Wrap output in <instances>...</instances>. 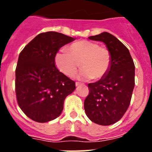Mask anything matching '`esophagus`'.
I'll use <instances>...</instances> for the list:
<instances>
[{
  "label": "esophagus",
  "instance_id": "obj_1",
  "mask_svg": "<svg viewBox=\"0 0 152 152\" xmlns=\"http://www.w3.org/2000/svg\"><path fill=\"white\" fill-rule=\"evenodd\" d=\"M80 84H81V83H80V82H76V83H75V85L77 86H77L80 85Z\"/></svg>",
  "mask_w": 152,
  "mask_h": 152
}]
</instances>
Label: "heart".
I'll return each instance as SVG.
<instances>
[{
  "instance_id": "obj_1",
  "label": "heart",
  "mask_w": 152,
  "mask_h": 152,
  "mask_svg": "<svg viewBox=\"0 0 152 152\" xmlns=\"http://www.w3.org/2000/svg\"><path fill=\"white\" fill-rule=\"evenodd\" d=\"M67 52L56 53L55 62L60 72L68 77L75 75L79 65L83 68L79 74L80 77L95 80L105 77L110 70V51L96 42L88 40L75 42L67 47Z\"/></svg>"
}]
</instances>
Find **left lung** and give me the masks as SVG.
Here are the masks:
<instances>
[{
  "label": "left lung",
  "instance_id": "left-lung-1",
  "mask_svg": "<svg viewBox=\"0 0 152 152\" xmlns=\"http://www.w3.org/2000/svg\"><path fill=\"white\" fill-rule=\"evenodd\" d=\"M88 38L106 44L112 55V65L105 77L88 84L84 110L92 122L109 126L119 121L129 108L135 86V64L129 49L110 33Z\"/></svg>",
  "mask_w": 152,
  "mask_h": 152
}]
</instances>
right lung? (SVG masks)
Masks as SVG:
<instances>
[{
    "label": "right lung",
    "mask_w": 152,
    "mask_h": 152,
    "mask_svg": "<svg viewBox=\"0 0 152 152\" xmlns=\"http://www.w3.org/2000/svg\"><path fill=\"white\" fill-rule=\"evenodd\" d=\"M75 39L57 32L36 36L21 51L16 68L15 91L19 107L29 119L46 123L59 116L64 99L75 82L58 71L55 56Z\"/></svg>",
    "instance_id": "1"
}]
</instances>
